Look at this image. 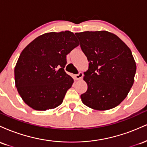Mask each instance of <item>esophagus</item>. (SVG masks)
<instances>
[{
	"label": "esophagus",
	"mask_w": 147,
	"mask_h": 147,
	"mask_svg": "<svg viewBox=\"0 0 147 147\" xmlns=\"http://www.w3.org/2000/svg\"><path fill=\"white\" fill-rule=\"evenodd\" d=\"M83 73L82 72H79V73L77 74V75H74V78H75L76 80H79V79H82V77H83Z\"/></svg>",
	"instance_id": "esophagus-1"
}]
</instances>
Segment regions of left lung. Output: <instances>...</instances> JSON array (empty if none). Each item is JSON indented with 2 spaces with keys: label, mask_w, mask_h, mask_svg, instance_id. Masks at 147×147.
Wrapping results in <instances>:
<instances>
[{
  "label": "left lung",
  "mask_w": 147,
  "mask_h": 147,
  "mask_svg": "<svg viewBox=\"0 0 147 147\" xmlns=\"http://www.w3.org/2000/svg\"><path fill=\"white\" fill-rule=\"evenodd\" d=\"M89 61L84 80L88 89L81 95L86 106L97 111L113 109L126 98L134 82L136 64L129 47L107 31L76 33Z\"/></svg>",
  "instance_id": "obj_1"
}]
</instances>
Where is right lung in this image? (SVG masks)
Returning <instances> with one entry per match:
<instances>
[{
  "instance_id": "obj_1",
  "label": "right lung",
  "mask_w": 147,
  "mask_h": 147,
  "mask_svg": "<svg viewBox=\"0 0 147 147\" xmlns=\"http://www.w3.org/2000/svg\"><path fill=\"white\" fill-rule=\"evenodd\" d=\"M79 45L70 31L45 33L25 47L14 68L16 87L24 102L36 111L63 102L73 79L64 70L66 55Z\"/></svg>"
}]
</instances>
